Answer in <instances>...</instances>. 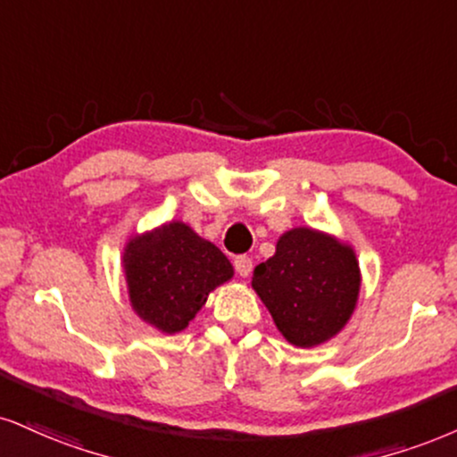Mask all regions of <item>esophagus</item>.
<instances>
[{
    "label": "esophagus",
    "instance_id": "1",
    "mask_svg": "<svg viewBox=\"0 0 457 457\" xmlns=\"http://www.w3.org/2000/svg\"><path fill=\"white\" fill-rule=\"evenodd\" d=\"M234 266H236V272H238L243 278H246L253 270V260L246 255H238L234 260Z\"/></svg>",
    "mask_w": 457,
    "mask_h": 457
}]
</instances>
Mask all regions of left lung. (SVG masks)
<instances>
[{
    "instance_id": "1",
    "label": "left lung",
    "mask_w": 457,
    "mask_h": 457,
    "mask_svg": "<svg viewBox=\"0 0 457 457\" xmlns=\"http://www.w3.org/2000/svg\"><path fill=\"white\" fill-rule=\"evenodd\" d=\"M274 326L295 347L328 343L347 326L360 295V262L351 245L312 228H294L277 251L253 270Z\"/></svg>"
}]
</instances>
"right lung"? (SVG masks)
<instances>
[{
	"label": "right lung",
	"instance_id": "right-lung-1",
	"mask_svg": "<svg viewBox=\"0 0 457 457\" xmlns=\"http://www.w3.org/2000/svg\"><path fill=\"white\" fill-rule=\"evenodd\" d=\"M123 272L131 309L163 334L189 326L208 294L234 277L221 249L183 221L131 236L123 253Z\"/></svg>",
	"mask_w": 457,
	"mask_h": 457
}]
</instances>
